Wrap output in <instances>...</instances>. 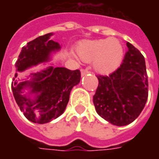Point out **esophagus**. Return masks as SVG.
I'll return each instance as SVG.
<instances>
[{
  "label": "esophagus",
  "mask_w": 159,
  "mask_h": 159,
  "mask_svg": "<svg viewBox=\"0 0 159 159\" xmlns=\"http://www.w3.org/2000/svg\"><path fill=\"white\" fill-rule=\"evenodd\" d=\"M80 71H81V75H82V76L86 75V74H89V73H90V71L88 70H86V69H81Z\"/></svg>",
  "instance_id": "34e87169"
}]
</instances>
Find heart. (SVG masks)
<instances>
[{
	"label": "heart",
	"mask_w": 159,
	"mask_h": 159,
	"mask_svg": "<svg viewBox=\"0 0 159 159\" xmlns=\"http://www.w3.org/2000/svg\"><path fill=\"white\" fill-rule=\"evenodd\" d=\"M76 52L84 62L92 63L95 70L101 74H110L116 70L124 57V48L116 38L80 41Z\"/></svg>",
	"instance_id": "1"
}]
</instances>
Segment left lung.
I'll use <instances>...</instances> for the list:
<instances>
[{
  "mask_svg": "<svg viewBox=\"0 0 159 159\" xmlns=\"http://www.w3.org/2000/svg\"><path fill=\"white\" fill-rule=\"evenodd\" d=\"M123 62L109 76L97 75L98 87L93 96L95 111L112 125H126L134 121L148 99V76L145 59L127 42Z\"/></svg>",
  "mask_w": 159,
  "mask_h": 159,
  "instance_id": "8db88e82",
  "label": "left lung"
}]
</instances>
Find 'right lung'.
I'll list each match as a JSON object with an SVG mask.
<instances>
[{
	"instance_id": "obj_1",
	"label": "right lung",
	"mask_w": 159,
	"mask_h": 159,
	"mask_svg": "<svg viewBox=\"0 0 159 159\" xmlns=\"http://www.w3.org/2000/svg\"><path fill=\"white\" fill-rule=\"evenodd\" d=\"M52 34H47L28 42L16 63L17 71L48 61L50 53L59 50L60 45L50 40ZM32 80L23 81L15 74L11 89L13 95L25 117L38 124H45L63 114L70 98L71 89L80 81V70H70L64 67L49 66L40 72L32 73ZM35 93L34 100L22 95L24 89Z\"/></svg>"
}]
</instances>
